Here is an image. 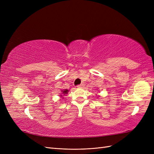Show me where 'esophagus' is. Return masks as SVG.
Here are the masks:
<instances>
[{"label":"esophagus","mask_w":154,"mask_h":154,"mask_svg":"<svg viewBox=\"0 0 154 154\" xmlns=\"http://www.w3.org/2000/svg\"><path fill=\"white\" fill-rule=\"evenodd\" d=\"M83 86H84V84H83V83H82V84H80V85H78L77 86V87H78V88H82Z\"/></svg>","instance_id":"obj_1"}]
</instances>
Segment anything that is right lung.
<instances>
[{"mask_svg": "<svg viewBox=\"0 0 154 154\" xmlns=\"http://www.w3.org/2000/svg\"><path fill=\"white\" fill-rule=\"evenodd\" d=\"M69 90H67V89H63V90H62V91H61V92H62V93L61 94H60V95H59L60 96V97H62L63 98V96H64V95H66V94H68V92H69Z\"/></svg>", "mask_w": 154, "mask_h": 154, "instance_id": "right-lung-1", "label": "right lung"}]
</instances>
